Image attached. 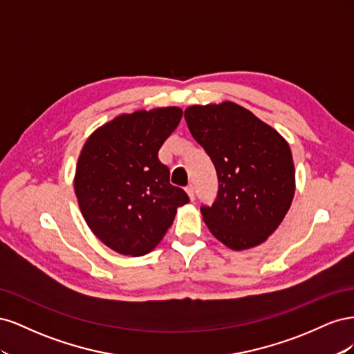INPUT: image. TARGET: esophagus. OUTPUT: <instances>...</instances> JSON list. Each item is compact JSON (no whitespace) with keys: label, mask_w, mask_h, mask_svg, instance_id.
<instances>
[{"label":"esophagus","mask_w":354,"mask_h":354,"mask_svg":"<svg viewBox=\"0 0 354 354\" xmlns=\"http://www.w3.org/2000/svg\"><path fill=\"white\" fill-rule=\"evenodd\" d=\"M186 192H187V195H189V198L194 201L195 199V187H194V185H187L186 186Z\"/></svg>","instance_id":"1"}]
</instances>
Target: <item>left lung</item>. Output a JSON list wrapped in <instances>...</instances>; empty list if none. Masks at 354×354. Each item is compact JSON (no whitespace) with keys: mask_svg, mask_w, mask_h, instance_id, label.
<instances>
[{"mask_svg":"<svg viewBox=\"0 0 354 354\" xmlns=\"http://www.w3.org/2000/svg\"><path fill=\"white\" fill-rule=\"evenodd\" d=\"M189 130L217 171L218 192L201 212L209 232L232 250L264 242L282 223L295 192L291 149L242 106H190Z\"/></svg>","mask_w":354,"mask_h":354,"instance_id":"8db88e82","label":"left lung"}]
</instances>
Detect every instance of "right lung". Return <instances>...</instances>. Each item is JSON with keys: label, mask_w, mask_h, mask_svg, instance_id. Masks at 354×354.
<instances>
[{"label": "right lung", "mask_w": 354, "mask_h": 354, "mask_svg": "<svg viewBox=\"0 0 354 354\" xmlns=\"http://www.w3.org/2000/svg\"><path fill=\"white\" fill-rule=\"evenodd\" d=\"M181 116L174 106L121 115L85 142L75 195L88 227L111 250L133 257L153 250L189 202L158 158Z\"/></svg>", "instance_id": "add662e5"}]
</instances>
